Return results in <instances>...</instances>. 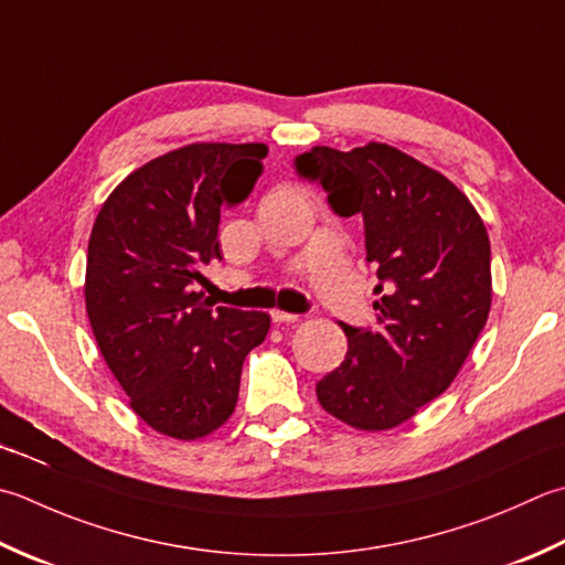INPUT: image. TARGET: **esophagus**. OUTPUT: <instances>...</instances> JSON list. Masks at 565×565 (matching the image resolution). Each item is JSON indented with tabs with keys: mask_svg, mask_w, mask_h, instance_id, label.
I'll return each mask as SVG.
<instances>
[{
	"mask_svg": "<svg viewBox=\"0 0 565 565\" xmlns=\"http://www.w3.org/2000/svg\"><path fill=\"white\" fill-rule=\"evenodd\" d=\"M271 318H274V323H296V320L298 318H301V316H298V313H286V311H279V308H276V311H271Z\"/></svg>",
	"mask_w": 565,
	"mask_h": 565,
	"instance_id": "obj_1",
	"label": "esophagus"
}]
</instances>
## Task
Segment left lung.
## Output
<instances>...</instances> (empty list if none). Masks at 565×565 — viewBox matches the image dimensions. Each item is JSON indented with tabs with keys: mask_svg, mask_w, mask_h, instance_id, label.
<instances>
[{
	"mask_svg": "<svg viewBox=\"0 0 565 565\" xmlns=\"http://www.w3.org/2000/svg\"><path fill=\"white\" fill-rule=\"evenodd\" d=\"M294 166L335 215H362L380 279L377 323H342L348 355L316 384L318 402L360 430L394 428L448 390L488 323V230L446 175L386 143L316 147Z\"/></svg>",
	"mask_w": 565,
	"mask_h": 565,
	"instance_id": "1",
	"label": "left lung"
}]
</instances>
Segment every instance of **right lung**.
<instances>
[{
  "label": "right lung",
  "instance_id": "right-lung-1",
  "mask_svg": "<svg viewBox=\"0 0 565 565\" xmlns=\"http://www.w3.org/2000/svg\"><path fill=\"white\" fill-rule=\"evenodd\" d=\"M264 143H191L143 163L107 198L87 245L85 306L97 348L141 422L193 440L235 412L262 311L203 298L220 210L247 201Z\"/></svg>",
  "mask_w": 565,
  "mask_h": 565
}]
</instances>
